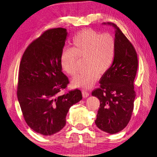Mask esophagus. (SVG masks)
<instances>
[{
  "label": "esophagus",
  "instance_id": "esophagus-1",
  "mask_svg": "<svg viewBox=\"0 0 157 157\" xmlns=\"http://www.w3.org/2000/svg\"><path fill=\"white\" fill-rule=\"evenodd\" d=\"M82 95H83V98H87V97H88V96H89L90 93H89V91H87V90H83L82 91Z\"/></svg>",
  "mask_w": 157,
  "mask_h": 157
}]
</instances>
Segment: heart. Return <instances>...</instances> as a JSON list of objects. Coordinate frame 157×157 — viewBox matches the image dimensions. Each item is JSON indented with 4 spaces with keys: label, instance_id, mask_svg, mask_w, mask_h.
<instances>
[{
    "label": "heart",
    "instance_id": "obj_1",
    "mask_svg": "<svg viewBox=\"0 0 157 157\" xmlns=\"http://www.w3.org/2000/svg\"><path fill=\"white\" fill-rule=\"evenodd\" d=\"M117 43L114 36L109 33H102L91 29H84L76 33L71 40L70 49L65 48L60 55V63L67 74L76 73L78 58H83L85 66L75 76V86L89 88L113 65L116 55Z\"/></svg>",
    "mask_w": 157,
    "mask_h": 157
}]
</instances>
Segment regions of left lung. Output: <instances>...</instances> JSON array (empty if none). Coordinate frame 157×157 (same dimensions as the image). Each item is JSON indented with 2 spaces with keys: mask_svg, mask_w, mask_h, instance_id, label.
Listing matches in <instances>:
<instances>
[{
  "mask_svg": "<svg viewBox=\"0 0 157 157\" xmlns=\"http://www.w3.org/2000/svg\"><path fill=\"white\" fill-rule=\"evenodd\" d=\"M107 24L115 29V58L109 70L100 79L99 87L91 94L100 101L96 125L107 133L115 134L127 125L133 111L138 59L134 46L119 28L114 23Z\"/></svg>",
  "mask_w": 157,
  "mask_h": 157,
  "instance_id": "left-lung-1",
  "label": "left lung"
}]
</instances>
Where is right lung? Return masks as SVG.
<instances>
[{"instance_id":"obj_1","label":"right lung","mask_w":157,"mask_h":157,"mask_svg":"<svg viewBox=\"0 0 157 157\" xmlns=\"http://www.w3.org/2000/svg\"><path fill=\"white\" fill-rule=\"evenodd\" d=\"M67 35L62 28L45 31L26 48L20 63L17 97L23 117L45 136L62 130L70 108L82 99L78 89L59 93L70 82L60 63Z\"/></svg>"}]
</instances>
